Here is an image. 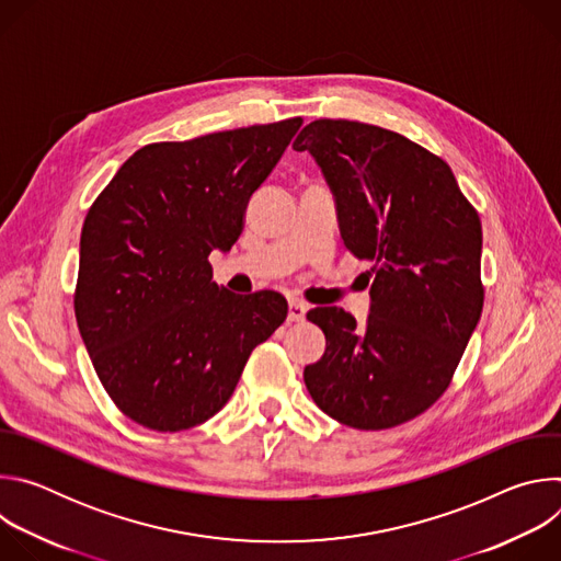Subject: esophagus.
Returning a JSON list of instances; mask_svg holds the SVG:
<instances>
[{"label":"esophagus","instance_id":"1","mask_svg":"<svg viewBox=\"0 0 561 561\" xmlns=\"http://www.w3.org/2000/svg\"><path fill=\"white\" fill-rule=\"evenodd\" d=\"M306 310H308V306L301 299H290L288 301V322H301V319L306 317Z\"/></svg>","mask_w":561,"mask_h":561}]
</instances>
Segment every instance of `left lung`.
Returning a JSON list of instances; mask_svg holds the SVG:
<instances>
[{
    "label": "left lung",
    "instance_id": "obj_1",
    "mask_svg": "<svg viewBox=\"0 0 561 561\" xmlns=\"http://www.w3.org/2000/svg\"><path fill=\"white\" fill-rule=\"evenodd\" d=\"M293 148L322 167L344 247L373 262L364 327L335 306L308 310L327 351L306 388L351 428L407 424L450 386L482 314V221L444 159L394 130L314 119Z\"/></svg>",
    "mask_w": 561,
    "mask_h": 561
}]
</instances>
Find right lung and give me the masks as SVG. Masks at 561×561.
<instances>
[{
  "mask_svg": "<svg viewBox=\"0 0 561 561\" xmlns=\"http://www.w3.org/2000/svg\"><path fill=\"white\" fill-rule=\"evenodd\" d=\"M301 122L148 144L89 208L77 327L113 404L139 426L178 433L213 417L284 324L279 293H228L208 255L242 234L251 195Z\"/></svg>",
  "mask_w": 561,
  "mask_h": 561,
  "instance_id": "add662e5",
  "label": "right lung"
}]
</instances>
